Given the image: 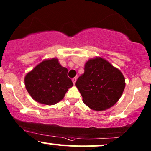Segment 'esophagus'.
Segmentation results:
<instances>
[{
    "instance_id": "esophagus-1",
    "label": "esophagus",
    "mask_w": 151,
    "mask_h": 151,
    "mask_svg": "<svg viewBox=\"0 0 151 151\" xmlns=\"http://www.w3.org/2000/svg\"><path fill=\"white\" fill-rule=\"evenodd\" d=\"M76 81H77V78H73V79H72V82H73L74 84H75Z\"/></svg>"
}]
</instances>
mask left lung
I'll list each match as a JSON object with an SVG mask.
<instances>
[{"instance_id": "8db88e82", "label": "left lung", "mask_w": 151, "mask_h": 151, "mask_svg": "<svg viewBox=\"0 0 151 151\" xmlns=\"http://www.w3.org/2000/svg\"><path fill=\"white\" fill-rule=\"evenodd\" d=\"M125 85L121 71L100 57L86 62L84 73L76 82L83 102L99 111L113 106L121 98Z\"/></svg>"}]
</instances>
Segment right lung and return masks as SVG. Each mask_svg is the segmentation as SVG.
Wrapping results in <instances>:
<instances>
[{"mask_svg":"<svg viewBox=\"0 0 151 151\" xmlns=\"http://www.w3.org/2000/svg\"><path fill=\"white\" fill-rule=\"evenodd\" d=\"M67 72V69L62 67L57 58L45 60L26 74L25 88L35 101L54 105L61 101L73 86Z\"/></svg>","mask_w":151,"mask_h":151,"instance_id":"add662e5","label":"right lung"}]
</instances>
